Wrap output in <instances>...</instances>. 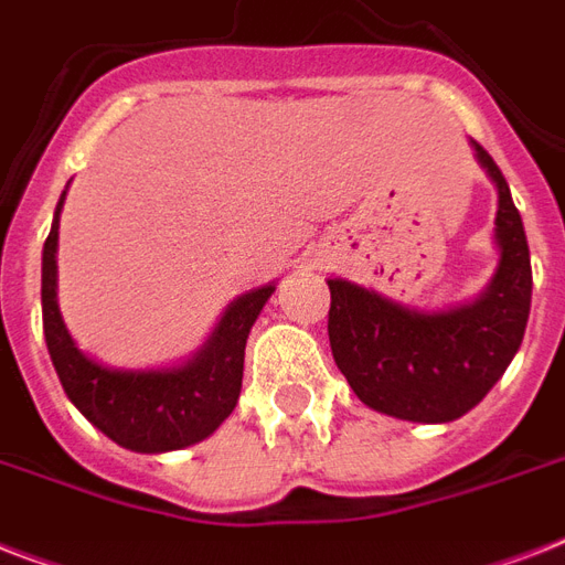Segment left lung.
<instances>
[{"label":"left lung","instance_id":"left-lung-1","mask_svg":"<svg viewBox=\"0 0 565 565\" xmlns=\"http://www.w3.org/2000/svg\"><path fill=\"white\" fill-rule=\"evenodd\" d=\"M478 161L499 188V273L481 299L419 313L349 281H328V340L349 386L372 411L407 422H451L504 375L531 313V252L508 181L483 146Z\"/></svg>","mask_w":565,"mask_h":565}]
</instances>
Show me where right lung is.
I'll return each instance as SVG.
<instances>
[{
  "mask_svg": "<svg viewBox=\"0 0 565 565\" xmlns=\"http://www.w3.org/2000/svg\"><path fill=\"white\" fill-rule=\"evenodd\" d=\"M57 202L55 222L43 243V334L49 358L64 384L70 402L110 437L117 446L158 455L193 446L228 419L243 384L246 337L257 313L275 287H260L239 296L213 331L211 343L188 366L170 372H117L105 370L75 349L66 334L55 301V252H57Z\"/></svg>",
  "mask_w": 565,
  "mask_h": 565,
  "instance_id": "1",
  "label": "right lung"
}]
</instances>
